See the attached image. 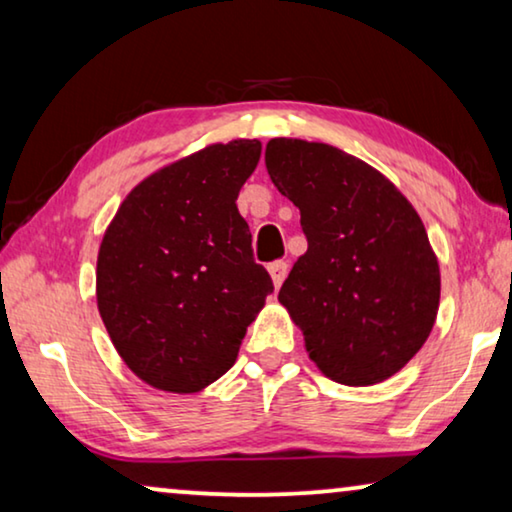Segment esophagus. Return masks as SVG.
Segmentation results:
<instances>
[{"label": "esophagus", "mask_w": 512, "mask_h": 512, "mask_svg": "<svg viewBox=\"0 0 512 512\" xmlns=\"http://www.w3.org/2000/svg\"><path fill=\"white\" fill-rule=\"evenodd\" d=\"M269 273H271V280H273V285L280 287V285H283L285 276H287V262H283V259H278V262L269 264Z\"/></svg>", "instance_id": "esophagus-1"}]
</instances>
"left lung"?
Wrapping results in <instances>:
<instances>
[{
    "label": "left lung",
    "instance_id": "8db88e82",
    "mask_svg": "<svg viewBox=\"0 0 512 512\" xmlns=\"http://www.w3.org/2000/svg\"><path fill=\"white\" fill-rule=\"evenodd\" d=\"M264 160L308 239L278 301L327 378L383 383L415 357L438 313L441 271L420 215L380 171L329 143L271 139Z\"/></svg>",
    "mask_w": 512,
    "mask_h": 512
}]
</instances>
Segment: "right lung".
<instances>
[{"label":"right lung","instance_id":"right-lung-1","mask_svg":"<svg viewBox=\"0 0 512 512\" xmlns=\"http://www.w3.org/2000/svg\"><path fill=\"white\" fill-rule=\"evenodd\" d=\"M259 155L257 139L187 155L143 178L106 229L99 315L122 362L150 387L192 394L225 376L273 292L236 208Z\"/></svg>","mask_w":512,"mask_h":512}]
</instances>
